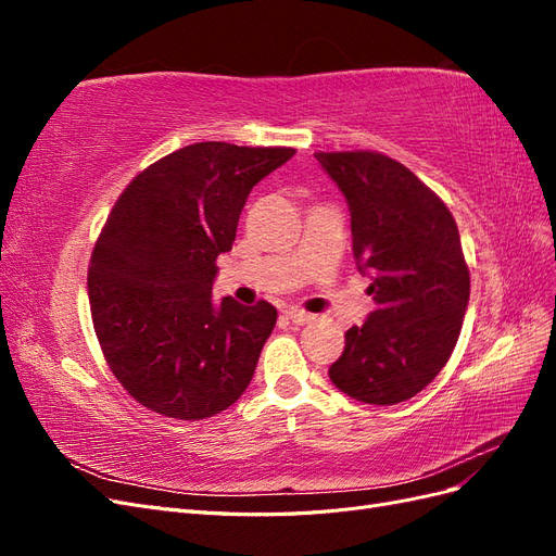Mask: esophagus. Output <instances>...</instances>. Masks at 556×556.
<instances>
[{"instance_id":"esophagus-1","label":"esophagus","mask_w":556,"mask_h":556,"mask_svg":"<svg viewBox=\"0 0 556 556\" xmlns=\"http://www.w3.org/2000/svg\"><path fill=\"white\" fill-rule=\"evenodd\" d=\"M285 315H288V319H292L294 325H308V323H313V319H315V315L301 311V308H290Z\"/></svg>"}]
</instances>
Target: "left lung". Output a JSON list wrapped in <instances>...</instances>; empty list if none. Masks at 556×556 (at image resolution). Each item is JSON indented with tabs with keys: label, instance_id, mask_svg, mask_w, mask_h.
Segmentation results:
<instances>
[{
	"label": "left lung",
	"instance_id": "left-lung-1",
	"mask_svg": "<svg viewBox=\"0 0 556 556\" xmlns=\"http://www.w3.org/2000/svg\"><path fill=\"white\" fill-rule=\"evenodd\" d=\"M350 206L352 255L376 311L345 331L329 378L348 396L394 406L422 392L457 345L470 294L459 229L443 199L376 150L315 153Z\"/></svg>",
	"mask_w": 556,
	"mask_h": 556
}]
</instances>
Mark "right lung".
<instances>
[{
  "label": "right lung",
  "instance_id": "1",
  "mask_svg": "<svg viewBox=\"0 0 556 556\" xmlns=\"http://www.w3.org/2000/svg\"><path fill=\"white\" fill-rule=\"evenodd\" d=\"M294 153L192 143L117 197L88 266L90 313L113 376L148 410L206 419L250 384L278 311L231 296L215 306V260L231 250L250 190Z\"/></svg>",
  "mask_w": 556,
  "mask_h": 556
}]
</instances>
